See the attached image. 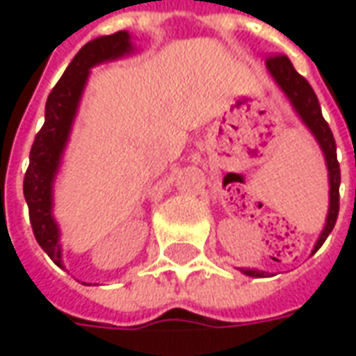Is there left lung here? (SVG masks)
Returning <instances> with one entry per match:
<instances>
[{
	"mask_svg": "<svg viewBox=\"0 0 356 356\" xmlns=\"http://www.w3.org/2000/svg\"><path fill=\"white\" fill-rule=\"evenodd\" d=\"M267 70L273 76L278 89L284 93V97L288 99L293 112L301 120V124L305 125L314 137V140L318 143L322 156H324V162H326V170H328V213H326L324 229H322L318 238L314 242V254L324 244V240L328 238V234L336 225L337 213H339V181H341V173H339V163H337L336 140H334V135H332V129L326 124V120L322 118L321 104H318V99H316L313 88L309 86V81L301 74L296 72L290 58L284 57V55L270 57L267 60ZM240 273L252 276V278L273 276L267 270H259V268H240Z\"/></svg>",
	"mask_w": 356,
	"mask_h": 356,
	"instance_id": "1",
	"label": "left lung"
}]
</instances>
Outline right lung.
<instances>
[{
	"mask_svg": "<svg viewBox=\"0 0 356 356\" xmlns=\"http://www.w3.org/2000/svg\"><path fill=\"white\" fill-rule=\"evenodd\" d=\"M131 53H135V45L131 34L125 30L95 38L78 51L45 102V122L35 135L30 150V165L24 175V198L35 240L58 267H63V244L60 229L53 216L55 179L70 140L89 74L95 66L127 57Z\"/></svg>",
	"mask_w": 356,
	"mask_h": 356,
	"instance_id": "obj_1",
	"label": "right lung"
}]
</instances>
